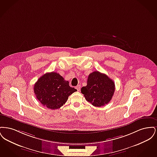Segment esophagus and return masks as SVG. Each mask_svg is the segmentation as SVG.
<instances>
[{
    "mask_svg": "<svg viewBox=\"0 0 157 157\" xmlns=\"http://www.w3.org/2000/svg\"><path fill=\"white\" fill-rule=\"evenodd\" d=\"M80 88H81V85H78V86H76V89L78 91L80 90Z\"/></svg>",
    "mask_w": 157,
    "mask_h": 157,
    "instance_id": "esophagus-1",
    "label": "esophagus"
}]
</instances>
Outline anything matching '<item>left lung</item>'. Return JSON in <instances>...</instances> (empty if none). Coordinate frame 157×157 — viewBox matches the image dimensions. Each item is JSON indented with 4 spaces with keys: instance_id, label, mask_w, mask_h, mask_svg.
Returning a JSON list of instances; mask_svg holds the SVG:
<instances>
[{
    "instance_id": "8db88e82",
    "label": "left lung",
    "mask_w": 157,
    "mask_h": 157,
    "mask_svg": "<svg viewBox=\"0 0 157 157\" xmlns=\"http://www.w3.org/2000/svg\"><path fill=\"white\" fill-rule=\"evenodd\" d=\"M115 91V83L108 76L98 71L90 74L87 85L81 88L86 100L95 106L101 107L111 100Z\"/></svg>"
}]
</instances>
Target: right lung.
<instances>
[{
    "label": "right lung",
    "instance_id": "obj_1",
    "mask_svg": "<svg viewBox=\"0 0 157 157\" xmlns=\"http://www.w3.org/2000/svg\"><path fill=\"white\" fill-rule=\"evenodd\" d=\"M37 100L48 108L56 109L67 101L68 97L77 90L70 87L69 82L56 73H46L38 79L34 87Z\"/></svg>",
    "mask_w": 157,
    "mask_h": 157
}]
</instances>
